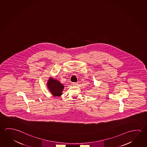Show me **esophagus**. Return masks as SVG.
Listing matches in <instances>:
<instances>
[{"mask_svg": "<svg viewBox=\"0 0 147 147\" xmlns=\"http://www.w3.org/2000/svg\"><path fill=\"white\" fill-rule=\"evenodd\" d=\"M77 84H78V83H77V82H73L72 85L73 86H76Z\"/></svg>", "mask_w": 147, "mask_h": 147, "instance_id": "esophagus-1", "label": "esophagus"}]
</instances>
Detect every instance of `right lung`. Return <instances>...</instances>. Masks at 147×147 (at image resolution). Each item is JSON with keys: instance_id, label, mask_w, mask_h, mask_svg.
I'll use <instances>...</instances> for the list:
<instances>
[{"instance_id": "1", "label": "right lung", "mask_w": 147, "mask_h": 147, "mask_svg": "<svg viewBox=\"0 0 147 147\" xmlns=\"http://www.w3.org/2000/svg\"><path fill=\"white\" fill-rule=\"evenodd\" d=\"M47 86L54 96H61L64 89V86L62 84L58 82L57 80H54L51 77H50L48 80Z\"/></svg>"}]
</instances>
